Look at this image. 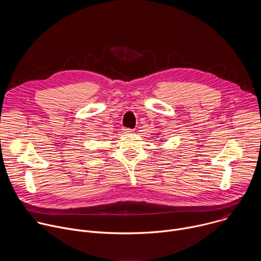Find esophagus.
<instances>
[{
    "label": "esophagus",
    "instance_id": "34e87169",
    "mask_svg": "<svg viewBox=\"0 0 261 261\" xmlns=\"http://www.w3.org/2000/svg\"><path fill=\"white\" fill-rule=\"evenodd\" d=\"M123 132L126 133V134H130L133 132V129H130V128H123Z\"/></svg>",
    "mask_w": 261,
    "mask_h": 261
}]
</instances>
